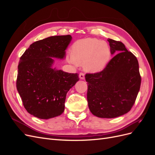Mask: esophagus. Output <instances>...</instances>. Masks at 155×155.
Masks as SVG:
<instances>
[{"instance_id": "34e87169", "label": "esophagus", "mask_w": 155, "mask_h": 155, "mask_svg": "<svg viewBox=\"0 0 155 155\" xmlns=\"http://www.w3.org/2000/svg\"><path fill=\"white\" fill-rule=\"evenodd\" d=\"M79 78H80L81 79H85V74H84L83 73H80L79 75Z\"/></svg>"}]
</instances>
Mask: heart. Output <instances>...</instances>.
Listing matches in <instances>:
<instances>
[{
	"mask_svg": "<svg viewBox=\"0 0 155 155\" xmlns=\"http://www.w3.org/2000/svg\"><path fill=\"white\" fill-rule=\"evenodd\" d=\"M112 57L109 45L95 38L78 40L72 45L68 61L73 64H83L88 72L96 73L104 70Z\"/></svg>",
	"mask_w": 155,
	"mask_h": 155,
	"instance_id": "b5f03b06",
	"label": "heart"
}]
</instances>
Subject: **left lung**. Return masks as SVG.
<instances>
[{
	"mask_svg": "<svg viewBox=\"0 0 155 155\" xmlns=\"http://www.w3.org/2000/svg\"><path fill=\"white\" fill-rule=\"evenodd\" d=\"M112 55L102 71L87 74V101L93 115L114 118L127 113L134 104L141 85L137 58L120 41L108 39Z\"/></svg>",
	"mask_w": 155,
	"mask_h": 155,
	"instance_id": "obj_1",
	"label": "left lung"
}]
</instances>
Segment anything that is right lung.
<instances>
[{"instance_id": "obj_1", "label": "right lung", "mask_w": 155, "mask_h": 155, "mask_svg": "<svg viewBox=\"0 0 155 155\" xmlns=\"http://www.w3.org/2000/svg\"><path fill=\"white\" fill-rule=\"evenodd\" d=\"M72 36L56 35L32 43L20 58L17 89L28 113L47 120L61 114L68 91L79 81L78 74L53 68L54 59L66 55Z\"/></svg>"}]
</instances>
